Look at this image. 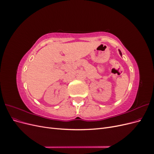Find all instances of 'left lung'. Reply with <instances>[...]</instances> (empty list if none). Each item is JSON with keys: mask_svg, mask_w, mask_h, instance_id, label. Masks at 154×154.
Returning a JSON list of instances; mask_svg holds the SVG:
<instances>
[{"mask_svg": "<svg viewBox=\"0 0 154 154\" xmlns=\"http://www.w3.org/2000/svg\"><path fill=\"white\" fill-rule=\"evenodd\" d=\"M118 51H119V53L120 55H121V56H122V52H121V51H120L119 49H118Z\"/></svg>", "mask_w": 154, "mask_h": 154, "instance_id": "1", "label": "left lung"}]
</instances>
